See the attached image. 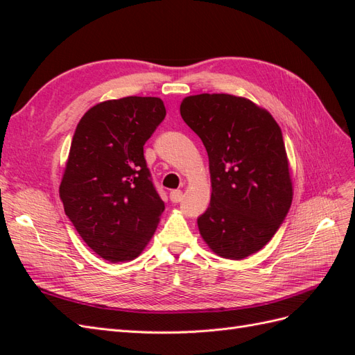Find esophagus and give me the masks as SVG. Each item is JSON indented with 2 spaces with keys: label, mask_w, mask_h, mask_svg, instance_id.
Segmentation results:
<instances>
[{
  "label": "esophagus",
  "mask_w": 355,
  "mask_h": 355,
  "mask_svg": "<svg viewBox=\"0 0 355 355\" xmlns=\"http://www.w3.org/2000/svg\"><path fill=\"white\" fill-rule=\"evenodd\" d=\"M182 197H184V194H182V191H179V189L170 192V200H171V202H180V201H182Z\"/></svg>",
  "instance_id": "obj_1"
}]
</instances>
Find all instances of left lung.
<instances>
[{"instance_id": "obj_1", "label": "left lung", "mask_w": 355, "mask_h": 355, "mask_svg": "<svg viewBox=\"0 0 355 355\" xmlns=\"http://www.w3.org/2000/svg\"><path fill=\"white\" fill-rule=\"evenodd\" d=\"M180 115L209 155L211 197L197 220L201 237L213 253L241 261L274 237L292 206L282 128L262 106L227 93L188 96Z\"/></svg>"}]
</instances>
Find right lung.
<instances>
[{"label":"right lung","mask_w":355,"mask_h":355,"mask_svg":"<svg viewBox=\"0 0 355 355\" xmlns=\"http://www.w3.org/2000/svg\"><path fill=\"white\" fill-rule=\"evenodd\" d=\"M164 116L159 98L127 96L94 105L75 128L59 196L80 237L105 261L141 254L164 211L144 157Z\"/></svg>","instance_id":"add662e5"}]
</instances>
